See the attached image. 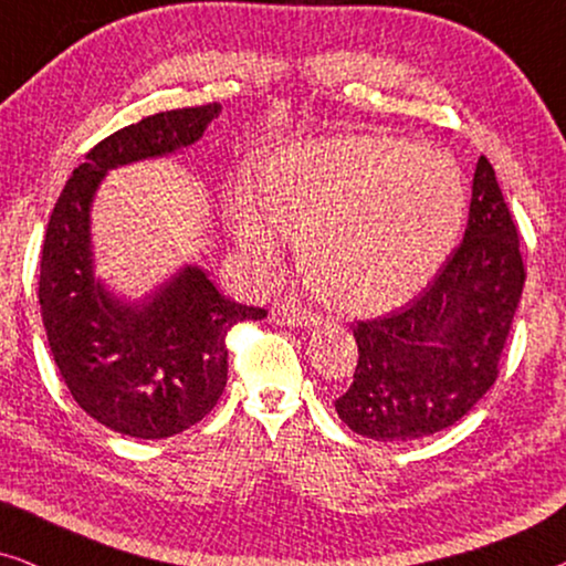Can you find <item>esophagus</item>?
Here are the masks:
<instances>
[{"label": "esophagus", "instance_id": "esophagus-1", "mask_svg": "<svg viewBox=\"0 0 566 566\" xmlns=\"http://www.w3.org/2000/svg\"><path fill=\"white\" fill-rule=\"evenodd\" d=\"M270 322L281 324V327H314V324H319V316L306 312L304 306L283 301V304L273 306V312H270Z\"/></svg>", "mask_w": 566, "mask_h": 566}]
</instances>
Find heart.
<instances>
[{
    "label": "heart",
    "mask_w": 566,
    "mask_h": 566,
    "mask_svg": "<svg viewBox=\"0 0 566 566\" xmlns=\"http://www.w3.org/2000/svg\"><path fill=\"white\" fill-rule=\"evenodd\" d=\"M467 216V180L443 151L391 136H335L277 149L229 200L234 242L273 260L298 239L308 281L350 312L415 296L451 254Z\"/></svg>",
    "instance_id": "heart-1"
}]
</instances>
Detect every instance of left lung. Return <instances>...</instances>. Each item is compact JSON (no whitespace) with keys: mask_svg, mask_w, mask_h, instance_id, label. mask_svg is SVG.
<instances>
[{"mask_svg":"<svg viewBox=\"0 0 566 566\" xmlns=\"http://www.w3.org/2000/svg\"><path fill=\"white\" fill-rule=\"evenodd\" d=\"M525 268L494 169L479 157L467 234L412 304L358 322V366L335 401L347 428L374 440H417L451 428L497 381Z\"/></svg>","mask_w":566,"mask_h":566,"instance_id":"left-lung-1","label":"left lung"}]
</instances>
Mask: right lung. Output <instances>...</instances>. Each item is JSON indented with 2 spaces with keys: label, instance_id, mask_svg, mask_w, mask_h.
Listing matches in <instances>:
<instances>
[{
  "label": "right lung",
  "instance_id": "1",
  "mask_svg": "<svg viewBox=\"0 0 566 566\" xmlns=\"http://www.w3.org/2000/svg\"><path fill=\"white\" fill-rule=\"evenodd\" d=\"M221 105L182 107L115 130L87 151L53 206L41 254L43 327L76 405L120 436L172 438L203 420L227 386V332L265 308L221 296L185 265L138 301L95 277L90 211L111 169L188 149Z\"/></svg>",
  "mask_w": 566,
  "mask_h": 566
}]
</instances>
